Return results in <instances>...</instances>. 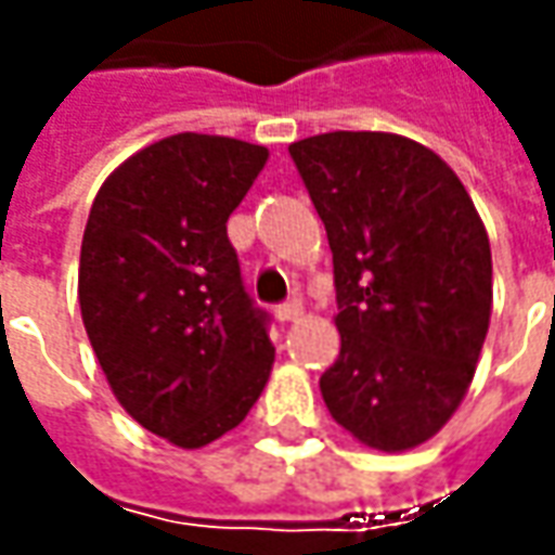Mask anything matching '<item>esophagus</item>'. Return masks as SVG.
I'll list each match as a JSON object with an SVG mask.
<instances>
[{
    "label": "esophagus",
    "instance_id": "34e87169",
    "mask_svg": "<svg viewBox=\"0 0 555 555\" xmlns=\"http://www.w3.org/2000/svg\"><path fill=\"white\" fill-rule=\"evenodd\" d=\"M278 321H284V324H293V321H299L302 318V302L299 299H289L284 306H278Z\"/></svg>",
    "mask_w": 555,
    "mask_h": 555
}]
</instances>
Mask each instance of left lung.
Here are the masks:
<instances>
[{
    "mask_svg": "<svg viewBox=\"0 0 555 555\" xmlns=\"http://www.w3.org/2000/svg\"><path fill=\"white\" fill-rule=\"evenodd\" d=\"M327 228L339 358L321 376L331 416L401 454L454 416L491 324V244L457 172L395 132L293 141Z\"/></svg>",
    "mask_w": 555,
    "mask_h": 555,
    "instance_id": "1",
    "label": "left lung"
}]
</instances>
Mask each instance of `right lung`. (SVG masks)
<instances>
[{
  "label": "right lung",
  "instance_id": "obj_1",
  "mask_svg": "<svg viewBox=\"0 0 555 555\" xmlns=\"http://www.w3.org/2000/svg\"><path fill=\"white\" fill-rule=\"evenodd\" d=\"M268 147L179 132L122 160L98 188L79 249V311L122 411L176 448L244 423L274 346L241 284L228 216Z\"/></svg>",
  "mask_w": 555,
  "mask_h": 555
}]
</instances>
